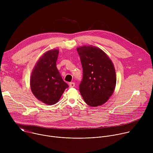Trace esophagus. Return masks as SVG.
I'll return each mask as SVG.
<instances>
[{
  "label": "esophagus",
  "instance_id": "esophagus-1",
  "mask_svg": "<svg viewBox=\"0 0 153 153\" xmlns=\"http://www.w3.org/2000/svg\"><path fill=\"white\" fill-rule=\"evenodd\" d=\"M69 86H70V88H73V87H74V86H75V83H74V82H70V83H69Z\"/></svg>",
  "mask_w": 153,
  "mask_h": 153
}]
</instances>
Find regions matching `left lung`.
<instances>
[{"label":"left lung","mask_w":153,"mask_h":153,"mask_svg":"<svg viewBox=\"0 0 153 153\" xmlns=\"http://www.w3.org/2000/svg\"><path fill=\"white\" fill-rule=\"evenodd\" d=\"M83 68L79 91L86 104L96 107L112 96L116 85V74L111 60L101 49L92 45L77 47Z\"/></svg>","instance_id":"8db88e82"}]
</instances>
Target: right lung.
Listing matches in <instances>:
<instances>
[{"instance_id":"1","label":"right lung","mask_w":153,"mask_h":153,"mask_svg":"<svg viewBox=\"0 0 153 153\" xmlns=\"http://www.w3.org/2000/svg\"><path fill=\"white\" fill-rule=\"evenodd\" d=\"M59 50H50L38 60L32 71L30 87L34 96L48 105L56 103L68 88L56 67Z\"/></svg>"}]
</instances>
